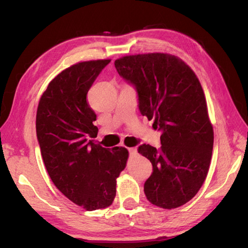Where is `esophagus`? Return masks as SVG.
I'll return each mask as SVG.
<instances>
[{
    "instance_id": "esophagus-1",
    "label": "esophagus",
    "mask_w": 248,
    "mask_h": 248,
    "mask_svg": "<svg viewBox=\"0 0 248 248\" xmlns=\"http://www.w3.org/2000/svg\"><path fill=\"white\" fill-rule=\"evenodd\" d=\"M128 150H129L130 155H137L138 154V151H137L136 148H129Z\"/></svg>"
}]
</instances>
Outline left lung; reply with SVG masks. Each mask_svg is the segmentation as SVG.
<instances>
[{
	"label": "left lung",
	"instance_id": "obj_1",
	"mask_svg": "<svg viewBox=\"0 0 248 248\" xmlns=\"http://www.w3.org/2000/svg\"><path fill=\"white\" fill-rule=\"evenodd\" d=\"M115 66L136 86L141 114L162 132L161 148L142 144L138 150L153 165L144 184L146 198L159 208H178L199 191L212 156L213 127L199 79L169 53L125 56Z\"/></svg>",
	"mask_w": 248,
	"mask_h": 248
}]
</instances>
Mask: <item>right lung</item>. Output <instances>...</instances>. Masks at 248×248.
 Masks as SVG:
<instances>
[{"instance_id":"1","label":"right lung","mask_w":248,"mask_h":248,"mask_svg":"<svg viewBox=\"0 0 248 248\" xmlns=\"http://www.w3.org/2000/svg\"><path fill=\"white\" fill-rule=\"evenodd\" d=\"M110 60L78 62L62 71L41 95L36 131L46 169L56 187L87 211L109 207L116 197V179L124 170L125 148L109 151L93 143L96 114L87 92Z\"/></svg>"}]
</instances>
